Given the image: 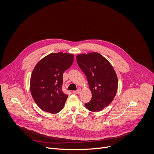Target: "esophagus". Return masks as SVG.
I'll return each mask as SVG.
<instances>
[{"instance_id":"1","label":"esophagus","mask_w":154,"mask_h":154,"mask_svg":"<svg viewBox=\"0 0 154 154\" xmlns=\"http://www.w3.org/2000/svg\"><path fill=\"white\" fill-rule=\"evenodd\" d=\"M73 93H74V94H79V93H80V89H78V90H76V91H74Z\"/></svg>"}]
</instances>
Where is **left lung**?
<instances>
[{"label": "left lung", "mask_w": 154, "mask_h": 154, "mask_svg": "<svg viewBox=\"0 0 154 154\" xmlns=\"http://www.w3.org/2000/svg\"><path fill=\"white\" fill-rule=\"evenodd\" d=\"M76 59L92 93L91 100L85 104V107L91 112H99L110 104L116 96V74L110 63L97 52L80 54Z\"/></svg>", "instance_id": "left-lung-1"}]
</instances>
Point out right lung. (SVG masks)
Segmentation results:
<instances>
[{"label":"right lung","instance_id":"add662e5","mask_svg":"<svg viewBox=\"0 0 154 154\" xmlns=\"http://www.w3.org/2000/svg\"><path fill=\"white\" fill-rule=\"evenodd\" d=\"M73 61V54L52 53L35 66L30 78V92L44 112L55 114L63 109L68 96L62 91L63 74Z\"/></svg>","mask_w":154,"mask_h":154}]
</instances>
